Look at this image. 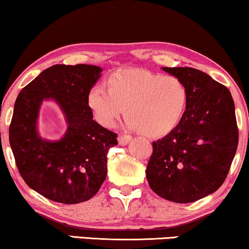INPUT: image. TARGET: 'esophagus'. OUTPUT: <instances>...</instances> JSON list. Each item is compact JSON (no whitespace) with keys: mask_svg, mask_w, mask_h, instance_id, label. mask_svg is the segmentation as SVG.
Segmentation results:
<instances>
[{"mask_svg":"<svg viewBox=\"0 0 249 249\" xmlns=\"http://www.w3.org/2000/svg\"><path fill=\"white\" fill-rule=\"evenodd\" d=\"M118 141L120 145H127L128 143L131 142V137L128 136V135H121V136H119Z\"/></svg>","mask_w":249,"mask_h":249,"instance_id":"obj_1","label":"esophagus"}]
</instances>
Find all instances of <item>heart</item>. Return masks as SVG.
<instances>
[{"instance_id":"heart-1","label":"heart","mask_w":249,"mask_h":249,"mask_svg":"<svg viewBox=\"0 0 249 249\" xmlns=\"http://www.w3.org/2000/svg\"><path fill=\"white\" fill-rule=\"evenodd\" d=\"M106 84L108 91L99 85L89 90L87 105L93 119L108 129L125 109L128 129L158 139L176 129L185 114L188 90L176 76L122 69L110 73Z\"/></svg>"}]
</instances>
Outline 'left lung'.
I'll return each instance as SVG.
<instances>
[{
    "label": "left lung",
    "instance_id": "8db88e82",
    "mask_svg": "<svg viewBox=\"0 0 249 249\" xmlns=\"http://www.w3.org/2000/svg\"><path fill=\"white\" fill-rule=\"evenodd\" d=\"M161 69L185 83L188 103L176 129L153 142L146 180L160 197L190 203L226 179L238 146L234 101L228 88L201 70Z\"/></svg>",
    "mask_w": 249,
    "mask_h": 249
}]
</instances>
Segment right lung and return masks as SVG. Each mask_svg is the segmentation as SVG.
I'll list each match as a JSON object with an SVG mask.
<instances>
[{"label": "right lung", "instance_id": "right-lung-1", "mask_svg": "<svg viewBox=\"0 0 249 249\" xmlns=\"http://www.w3.org/2000/svg\"><path fill=\"white\" fill-rule=\"evenodd\" d=\"M101 71L92 64H56L27 84L15 103L9 142L18 171L30 188L51 201H88L106 179L107 153L118 136L94 121L87 105L88 92ZM46 101H53L66 120V131L57 140L38 133Z\"/></svg>", "mask_w": 249, "mask_h": 249}]
</instances>
